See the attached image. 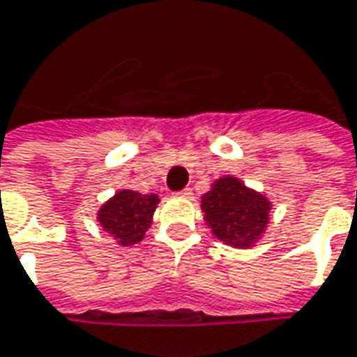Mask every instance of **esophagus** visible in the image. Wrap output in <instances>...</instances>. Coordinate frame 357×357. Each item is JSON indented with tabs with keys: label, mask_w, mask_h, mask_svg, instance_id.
I'll return each instance as SVG.
<instances>
[{
	"label": "esophagus",
	"mask_w": 357,
	"mask_h": 357,
	"mask_svg": "<svg viewBox=\"0 0 357 357\" xmlns=\"http://www.w3.org/2000/svg\"><path fill=\"white\" fill-rule=\"evenodd\" d=\"M174 195H178V197H191V189L189 188L181 189V191H176Z\"/></svg>",
	"instance_id": "esophagus-1"
}]
</instances>
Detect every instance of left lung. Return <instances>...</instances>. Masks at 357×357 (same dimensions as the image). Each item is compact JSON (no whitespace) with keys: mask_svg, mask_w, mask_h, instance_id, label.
<instances>
[{"mask_svg":"<svg viewBox=\"0 0 357 357\" xmlns=\"http://www.w3.org/2000/svg\"><path fill=\"white\" fill-rule=\"evenodd\" d=\"M205 220L215 236L236 248H248L268 225L270 203L244 188L238 179L222 178L203 195Z\"/></svg>","mask_w":357,"mask_h":357,"instance_id":"1","label":"left lung"}]
</instances>
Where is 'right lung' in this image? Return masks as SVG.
<instances>
[{
  "label": "right lung",
  "mask_w": 357,
  "mask_h": 357,
  "mask_svg": "<svg viewBox=\"0 0 357 357\" xmlns=\"http://www.w3.org/2000/svg\"><path fill=\"white\" fill-rule=\"evenodd\" d=\"M158 201V195H140L125 189L101 207L97 219L123 246H130L144 238Z\"/></svg>",
  "instance_id": "obj_1"
}]
</instances>
